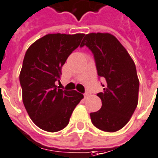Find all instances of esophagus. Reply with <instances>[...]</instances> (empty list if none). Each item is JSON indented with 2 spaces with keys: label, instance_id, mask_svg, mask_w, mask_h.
<instances>
[{
  "label": "esophagus",
  "instance_id": "1",
  "mask_svg": "<svg viewBox=\"0 0 158 158\" xmlns=\"http://www.w3.org/2000/svg\"><path fill=\"white\" fill-rule=\"evenodd\" d=\"M84 96H85V97H88L89 96V93L87 92H85V93H84Z\"/></svg>",
  "mask_w": 158,
  "mask_h": 158
}]
</instances>
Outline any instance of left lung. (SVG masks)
Masks as SVG:
<instances>
[{
	"label": "left lung",
	"instance_id": "obj_1",
	"mask_svg": "<svg viewBox=\"0 0 158 158\" xmlns=\"http://www.w3.org/2000/svg\"><path fill=\"white\" fill-rule=\"evenodd\" d=\"M86 46L94 56L98 77L103 78L99 111L92 112V124L102 131L113 132L128 123L138 102L139 81L137 69L128 52L114 35L90 33L81 47Z\"/></svg>",
	"mask_w": 158,
	"mask_h": 158
}]
</instances>
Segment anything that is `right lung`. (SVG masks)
I'll return each mask as SVG.
<instances>
[{
  "label": "right lung",
  "mask_w": 158,
  "mask_h": 158,
  "mask_svg": "<svg viewBox=\"0 0 158 158\" xmlns=\"http://www.w3.org/2000/svg\"><path fill=\"white\" fill-rule=\"evenodd\" d=\"M84 34H48L31 46L20 73L22 99L32 122L44 131L55 132L66 127L83 95L56 87L61 67L79 47Z\"/></svg>",
  "instance_id": "1"
}]
</instances>
